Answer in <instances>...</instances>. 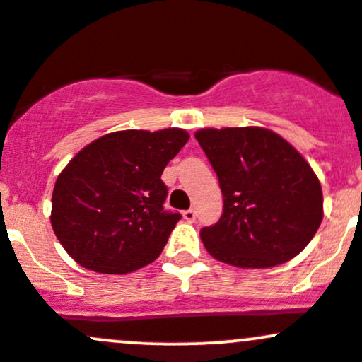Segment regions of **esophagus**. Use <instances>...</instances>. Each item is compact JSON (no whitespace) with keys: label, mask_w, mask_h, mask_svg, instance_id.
I'll return each instance as SVG.
<instances>
[{"label":"esophagus","mask_w":362,"mask_h":362,"mask_svg":"<svg viewBox=\"0 0 362 362\" xmlns=\"http://www.w3.org/2000/svg\"><path fill=\"white\" fill-rule=\"evenodd\" d=\"M182 215H184V218H185V221H187V222H194V221H196V211L192 210V208H189V210H185Z\"/></svg>","instance_id":"34e87169"}]
</instances>
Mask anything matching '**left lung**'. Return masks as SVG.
<instances>
[{
    "label": "left lung",
    "instance_id": "1",
    "mask_svg": "<svg viewBox=\"0 0 362 362\" xmlns=\"http://www.w3.org/2000/svg\"><path fill=\"white\" fill-rule=\"evenodd\" d=\"M224 210L202 229L211 257L238 268H272L296 257L322 222V187L312 166L264 127L199 129Z\"/></svg>",
    "mask_w": 362,
    "mask_h": 362
}]
</instances>
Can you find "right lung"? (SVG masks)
I'll return each mask as SVG.
<instances>
[{
	"label": "right lung",
	"mask_w": 362,
	"mask_h": 362,
	"mask_svg": "<svg viewBox=\"0 0 362 362\" xmlns=\"http://www.w3.org/2000/svg\"><path fill=\"white\" fill-rule=\"evenodd\" d=\"M187 140L178 127L115 131L69 160L54 185L50 222L80 266L122 275L159 257L182 217L164 210L160 175Z\"/></svg>",
	"instance_id": "right-lung-1"
}]
</instances>
